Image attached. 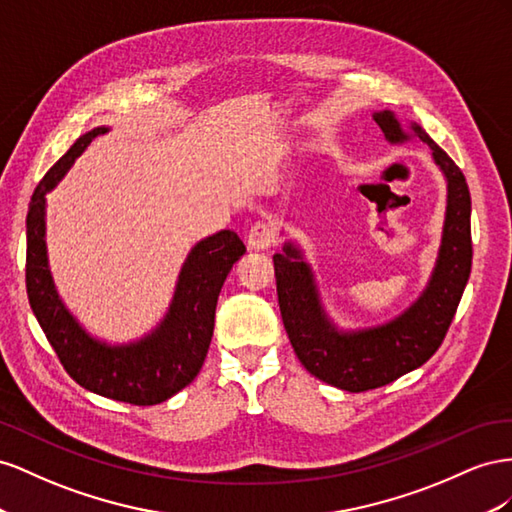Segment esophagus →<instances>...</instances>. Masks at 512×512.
I'll return each mask as SVG.
<instances>
[{
  "mask_svg": "<svg viewBox=\"0 0 512 512\" xmlns=\"http://www.w3.org/2000/svg\"><path fill=\"white\" fill-rule=\"evenodd\" d=\"M246 242L251 251H266V248L274 244V231L268 223H255L251 231H248Z\"/></svg>",
  "mask_w": 512,
  "mask_h": 512,
  "instance_id": "obj_1",
  "label": "esophagus"
}]
</instances>
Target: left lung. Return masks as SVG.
<instances>
[{
	"label": "left lung",
	"mask_w": 512,
	"mask_h": 512,
	"mask_svg": "<svg viewBox=\"0 0 512 512\" xmlns=\"http://www.w3.org/2000/svg\"><path fill=\"white\" fill-rule=\"evenodd\" d=\"M373 120L392 145L412 137L427 143L446 180L442 242L422 294L386 324L343 330L321 304L313 268L302 248L285 242L283 253L272 257L281 317L298 360L321 382L347 392L386 386L422 367L442 345L472 270V199L461 169L416 122L405 130L388 109L375 111Z\"/></svg>",
	"instance_id": "1"
}]
</instances>
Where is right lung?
I'll list each match as a JSON object with an SVG mask.
<instances>
[{
  "label": "right lung",
  "instance_id": "1",
  "mask_svg": "<svg viewBox=\"0 0 512 512\" xmlns=\"http://www.w3.org/2000/svg\"><path fill=\"white\" fill-rule=\"evenodd\" d=\"M109 126L81 135L40 180L27 210V298L68 375L100 397L156 405L197 377L214 332V313L227 274L246 253L238 233L223 229L197 242L178 274L169 309L145 337L111 345L92 337L57 294L47 255V193Z\"/></svg>",
  "mask_w": 512,
  "mask_h": 512
}]
</instances>
